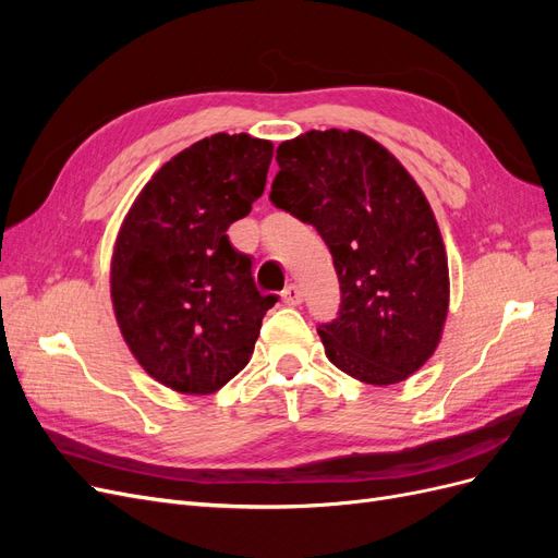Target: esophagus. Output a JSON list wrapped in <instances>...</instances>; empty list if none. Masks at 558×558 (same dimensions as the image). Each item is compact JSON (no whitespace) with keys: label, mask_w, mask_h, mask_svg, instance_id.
Instances as JSON below:
<instances>
[{"label":"esophagus","mask_w":558,"mask_h":558,"mask_svg":"<svg viewBox=\"0 0 558 558\" xmlns=\"http://www.w3.org/2000/svg\"><path fill=\"white\" fill-rule=\"evenodd\" d=\"M281 300L286 302V305H291V307L300 305V302H302L300 286H298V283H289V286H286V289L281 291Z\"/></svg>","instance_id":"1"}]
</instances>
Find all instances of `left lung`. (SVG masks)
I'll list each match as a JSON object with an SVG mask.
<instances>
[{"label":"left lung","instance_id":"obj_1","mask_svg":"<svg viewBox=\"0 0 558 558\" xmlns=\"http://www.w3.org/2000/svg\"><path fill=\"white\" fill-rule=\"evenodd\" d=\"M272 205L310 223L332 253L340 312L318 335L349 377L388 386L440 344L449 267L426 195L388 150L356 130H310L277 148Z\"/></svg>","mask_w":558,"mask_h":558}]
</instances>
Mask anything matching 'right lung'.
I'll return each mask as SVG.
<instances>
[{"instance_id": "right-lung-1", "label": "right lung", "mask_w": 558, "mask_h": 558, "mask_svg": "<svg viewBox=\"0 0 558 558\" xmlns=\"http://www.w3.org/2000/svg\"><path fill=\"white\" fill-rule=\"evenodd\" d=\"M275 146L251 134L199 140L134 199L111 258V300L134 359L167 388L207 396L248 363L263 316L251 256L228 240L267 181Z\"/></svg>"}]
</instances>
